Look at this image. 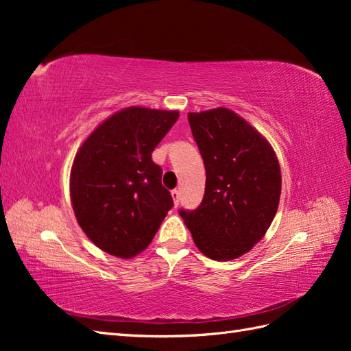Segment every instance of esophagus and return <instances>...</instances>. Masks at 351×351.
<instances>
[{
    "label": "esophagus",
    "mask_w": 351,
    "mask_h": 351,
    "mask_svg": "<svg viewBox=\"0 0 351 351\" xmlns=\"http://www.w3.org/2000/svg\"><path fill=\"white\" fill-rule=\"evenodd\" d=\"M171 196H173V200H174V205L177 206V205H178V202H180V196H182V193H180V190L174 189L173 192H171Z\"/></svg>",
    "instance_id": "obj_1"
}]
</instances>
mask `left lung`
Returning a JSON list of instances; mask_svg holds the SVG:
<instances>
[{
	"label": "left lung",
	"instance_id": "left-lung-1",
	"mask_svg": "<svg viewBox=\"0 0 351 351\" xmlns=\"http://www.w3.org/2000/svg\"><path fill=\"white\" fill-rule=\"evenodd\" d=\"M206 169L205 195L178 214L205 256L231 261L249 252L269 228L281 195V169L271 145L227 108L189 112Z\"/></svg>",
	"mask_w": 351,
	"mask_h": 351
}]
</instances>
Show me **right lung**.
<instances>
[{"label": "right lung", "mask_w": 351, "mask_h": 351, "mask_svg": "<svg viewBox=\"0 0 351 351\" xmlns=\"http://www.w3.org/2000/svg\"><path fill=\"white\" fill-rule=\"evenodd\" d=\"M178 115L125 108L80 146L70 176L71 204L80 228L101 250L123 259L136 256L174 206L152 152Z\"/></svg>", "instance_id": "right-lung-1"}]
</instances>
